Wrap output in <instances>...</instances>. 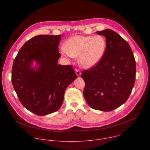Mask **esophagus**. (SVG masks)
I'll list each match as a JSON object with an SVG mask.
<instances>
[{
  "instance_id": "obj_1",
  "label": "esophagus",
  "mask_w": 150,
  "mask_h": 150,
  "mask_svg": "<svg viewBox=\"0 0 150 150\" xmlns=\"http://www.w3.org/2000/svg\"><path fill=\"white\" fill-rule=\"evenodd\" d=\"M75 72H76V75L78 76H79L80 75H81V72H80V71L79 70V69H75Z\"/></svg>"
}]
</instances>
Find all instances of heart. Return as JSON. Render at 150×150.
Instances as JSON below:
<instances>
[{
    "label": "heart",
    "instance_id": "obj_1",
    "mask_svg": "<svg viewBox=\"0 0 150 150\" xmlns=\"http://www.w3.org/2000/svg\"><path fill=\"white\" fill-rule=\"evenodd\" d=\"M106 47V39L103 35H76L64 43L62 52L65 55L78 58L79 65L88 69L94 67L101 61Z\"/></svg>",
    "mask_w": 150,
    "mask_h": 150
}]
</instances>
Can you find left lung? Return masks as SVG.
<instances>
[{"label":"left lung","mask_w":150,"mask_h":150,"mask_svg":"<svg viewBox=\"0 0 150 150\" xmlns=\"http://www.w3.org/2000/svg\"><path fill=\"white\" fill-rule=\"evenodd\" d=\"M106 38L107 47L101 61L82 71L84 98L93 109L110 112L129 98L135 80L136 62L127 42L110 29L97 31Z\"/></svg>","instance_id":"left-lung-1"}]
</instances>
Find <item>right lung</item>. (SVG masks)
<instances>
[{"mask_svg": "<svg viewBox=\"0 0 150 150\" xmlns=\"http://www.w3.org/2000/svg\"><path fill=\"white\" fill-rule=\"evenodd\" d=\"M60 39L61 35L35 36L13 60L12 83L17 96L28 110L38 116L58 110L66 88L77 78L71 65L57 64Z\"/></svg>", "mask_w": 150, "mask_h": 150, "instance_id": "right-lung-1", "label": "right lung"}]
</instances>
